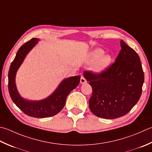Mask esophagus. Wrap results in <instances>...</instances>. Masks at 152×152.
Returning <instances> with one entry per match:
<instances>
[{"label":"esophagus","mask_w":152,"mask_h":152,"mask_svg":"<svg viewBox=\"0 0 152 152\" xmlns=\"http://www.w3.org/2000/svg\"><path fill=\"white\" fill-rule=\"evenodd\" d=\"M86 82H87V80H86L84 76H82L81 79H80V83H81V84H85Z\"/></svg>","instance_id":"obj_1"}]
</instances>
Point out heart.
Returning <instances> with one entry per match:
<instances>
[{
  "label": "heart",
  "instance_id": "b5f03b06",
  "mask_svg": "<svg viewBox=\"0 0 152 152\" xmlns=\"http://www.w3.org/2000/svg\"><path fill=\"white\" fill-rule=\"evenodd\" d=\"M104 50L102 49H96L91 53L90 62H96L94 69L97 72H101L105 70L111 63L112 58L111 56L108 55H104Z\"/></svg>",
  "mask_w": 152,
  "mask_h": 152
}]
</instances>
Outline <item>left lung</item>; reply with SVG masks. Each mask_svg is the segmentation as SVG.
I'll use <instances>...</instances> for the list:
<instances>
[{"label": "left lung", "mask_w": 152, "mask_h": 152, "mask_svg": "<svg viewBox=\"0 0 152 152\" xmlns=\"http://www.w3.org/2000/svg\"><path fill=\"white\" fill-rule=\"evenodd\" d=\"M121 50L114 63L101 73L85 71L92 88L91 111L98 117L114 119L126 115L140 98L144 74L140 56L121 41Z\"/></svg>", "instance_id": "left-lung-1"}]
</instances>
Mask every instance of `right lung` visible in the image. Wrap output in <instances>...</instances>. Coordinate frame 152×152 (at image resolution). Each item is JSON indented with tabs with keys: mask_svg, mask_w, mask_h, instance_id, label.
Wrapping results in <instances>:
<instances>
[{
	"mask_svg": "<svg viewBox=\"0 0 152 152\" xmlns=\"http://www.w3.org/2000/svg\"><path fill=\"white\" fill-rule=\"evenodd\" d=\"M33 38L25 43L18 50L8 71V91L12 100L23 113L35 118L53 117L63 109L70 92L76 88L80 82V76L70 77L64 80L58 88L46 99L37 102L27 101L19 95L15 84V76L27 54L38 42Z\"/></svg>",
	"mask_w": 152,
	"mask_h": 152,
	"instance_id": "1",
	"label": "right lung"
}]
</instances>
